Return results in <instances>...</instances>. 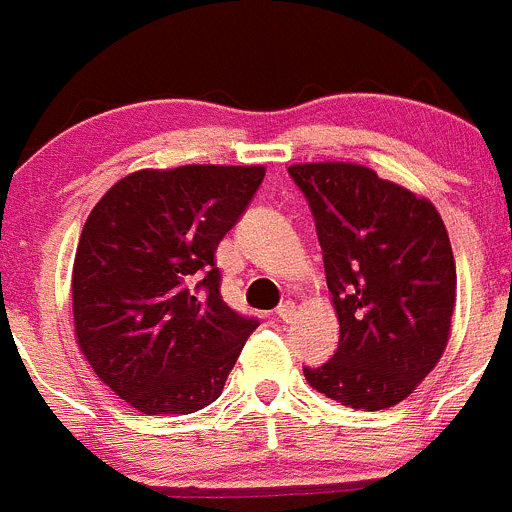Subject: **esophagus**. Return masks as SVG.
Listing matches in <instances>:
<instances>
[{
  "label": "esophagus",
  "mask_w": 512,
  "mask_h": 512,
  "mask_svg": "<svg viewBox=\"0 0 512 512\" xmlns=\"http://www.w3.org/2000/svg\"><path fill=\"white\" fill-rule=\"evenodd\" d=\"M275 315H278L280 321L283 323H290L293 321V315H295V303H283V305H278V310H275Z\"/></svg>",
  "instance_id": "esophagus-1"
}]
</instances>
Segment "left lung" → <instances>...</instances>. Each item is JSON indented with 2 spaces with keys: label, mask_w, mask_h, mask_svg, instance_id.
I'll return each mask as SVG.
<instances>
[{
  "label": "left lung",
  "mask_w": 512,
  "mask_h": 512,
  "mask_svg": "<svg viewBox=\"0 0 512 512\" xmlns=\"http://www.w3.org/2000/svg\"><path fill=\"white\" fill-rule=\"evenodd\" d=\"M341 326L333 358L305 366L315 391L379 412L407 399L450 338L457 270L429 199L343 161L295 164Z\"/></svg>",
  "instance_id": "obj_1"
}]
</instances>
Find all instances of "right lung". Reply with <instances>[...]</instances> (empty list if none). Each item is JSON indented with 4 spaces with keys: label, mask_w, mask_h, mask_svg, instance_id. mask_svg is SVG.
Wrapping results in <instances>:
<instances>
[{
    "label": "right lung",
    "mask_w": 512,
    "mask_h": 512,
    "mask_svg": "<svg viewBox=\"0 0 512 512\" xmlns=\"http://www.w3.org/2000/svg\"><path fill=\"white\" fill-rule=\"evenodd\" d=\"M262 179V166L143 169L90 212L73 265L75 336L100 381L138 412L212 404L260 326L222 300L214 252Z\"/></svg>",
    "instance_id": "right-lung-1"
}]
</instances>
